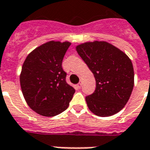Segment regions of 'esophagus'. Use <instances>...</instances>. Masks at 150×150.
Instances as JSON below:
<instances>
[{"mask_svg":"<svg viewBox=\"0 0 150 150\" xmlns=\"http://www.w3.org/2000/svg\"><path fill=\"white\" fill-rule=\"evenodd\" d=\"M76 85H77V88H78L79 89L81 88V82H79V83L76 84Z\"/></svg>","mask_w":150,"mask_h":150,"instance_id":"esophagus-1","label":"esophagus"}]
</instances>
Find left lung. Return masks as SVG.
Returning a JSON list of instances; mask_svg holds the SVG:
<instances>
[{
  "label": "left lung",
  "instance_id": "1",
  "mask_svg": "<svg viewBox=\"0 0 150 150\" xmlns=\"http://www.w3.org/2000/svg\"><path fill=\"white\" fill-rule=\"evenodd\" d=\"M76 49L95 76V91L85 97L90 111L101 117L121 111L134 88V74L130 58L106 42H85Z\"/></svg>",
  "mask_w": 150,
  "mask_h": 150
}]
</instances>
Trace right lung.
I'll return each instance as SVG.
<instances>
[{
	"label": "right lung",
	"instance_id": "obj_1",
	"mask_svg": "<svg viewBox=\"0 0 150 150\" xmlns=\"http://www.w3.org/2000/svg\"><path fill=\"white\" fill-rule=\"evenodd\" d=\"M70 42L50 41L37 47L23 62L20 85L28 106L52 117L68 108L75 89L66 83L62 60Z\"/></svg>",
	"mask_w": 150,
	"mask_h": 150
}]
</instances>
